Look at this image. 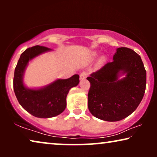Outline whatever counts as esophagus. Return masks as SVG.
I'll use <instances>...</instances> for the list:
<instances>
[{"label": "esophagus", "instance_id": "obj_1", "mask_svg": "<svg viewBox=\"0 0 157 157\" xmlns=\"http://www.w3.org/2000/svg\"><path fill=\"white\" fill-rule=\"evenodd\" d=\"M86 76H87V73L85 72V71L82 72L80 74V78L81 79H84V78H86Z\"/></svg>", "mask_w": 157, "mask_h": 157}]
</instances>
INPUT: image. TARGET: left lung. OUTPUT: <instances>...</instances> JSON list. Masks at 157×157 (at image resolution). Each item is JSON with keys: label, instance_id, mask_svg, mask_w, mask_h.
Wrapping results in <instances>:
<instances>
[{"label": "left lung", "instance_id": "left-lung-1", "mask_svg": "<svg viewBox=\"0 0 157 157\" xmlns=\"http://www.w3.org/2000/svg\"><path fill=\"white\" fill-rule=\"evenodd\" d=\"M113 59L86 78L91 84L88 94L90 112L107 121H120L134 112L142 100L147 83L144 66L134 51L121 47ZM120 73L126 76L119 80Z\"/></svg>", "mask_w": 157, "mask_h": 157}]
</instances>
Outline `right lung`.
Masks as SVG:
<instances>
[{
	"label": "right lung",
	"mask_w": 157,
	"mask_h": 157,
	"mask_svg": "<svg viewBox=\"0 0 157 157\" xmlns=\"http://www.w3.org/2000/svg\"><path fill=\"white\" fill-rule=\"evenodd\" d=\"M51 48L35 46L22 53L15 68L13 89L21 106L38 118H51L65 110L66 96L72 87L79 83V76L75 74L67 79H58L40 89H28L23 83V76L29 61Z\"/></svg>",
	"instance_id": "1"
}]
</instances>
